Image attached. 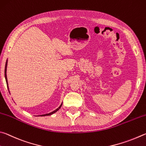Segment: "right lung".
<instances>
[{
    "instance_id": "obj_1",
    "label": "right lung",
    "mask_w": 146,
    "mask_h": 146,
    "mask_svg": "<svg viewBox=\"0 0 146 146\" xmlns=\"http://www.w3.org/2000/svg\"><path fill=\"white\" fill-rule=\"evenodd\" d=\"M6 68H7V61H6V66H5V71H4V72H5V78H6V83L7 84V76H6ZM7 87H8V86H7ZM61 105H62V104H61L60 105V106L58 108H57L56 110H54V111H52V112H51V113H47V114H44V115H40V116H47V115H52V114H53L54 113H55V112H56L59 109H60V108H61Z\"/></svg>"
}]
</instances>
